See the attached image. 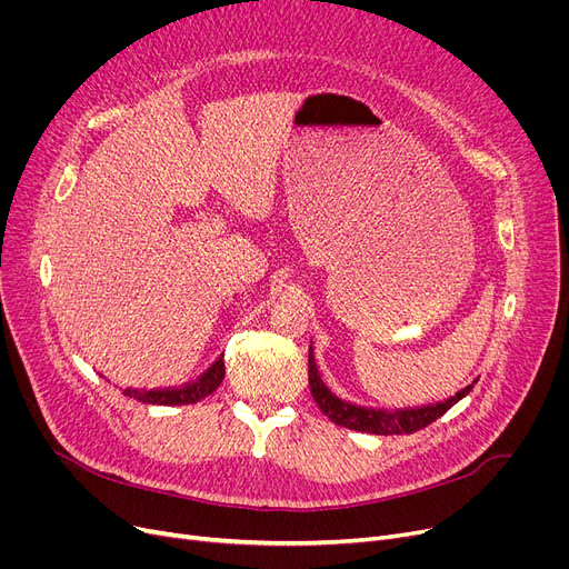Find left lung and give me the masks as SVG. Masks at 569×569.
Instances as JSON below:
<instances>
[{
    "label": "left lung",
    "instance_id": "8db88e82",
    "mask_svg": "<svg viewBox=\"0 0 569 569\" xmlns=\"http://www.w3.org/2000/svg\"><path fill=\"white\" fill-rule=\"evenodd\" d=\"M475 385V382H472ZM472 385L463 387V390L447 401H440L436 406H422V408H408V410H376V408H365V406H355L348 401H341L335 397L327 385L322 382L316 360H313V348L309 350V387H311V397L322 410V415L330 417V420L339 427L352 429V431H362V433H376V436H399V433H415L431 422H436L438 417H442L447 410H450L457 401H461L470 390Z\"/></svg>",
    "mask_w": 569,
    "mask_h": 569
}]
</instances>
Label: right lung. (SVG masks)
<instances>
[{
  "instance_id": "add662e5",
  "label": "right lung",
  "mask_w": 569,
  "mask_h": 569,
  "mask_svg": "<svg viewBox=\"0 0 569 569\" xmlns=\"http://www.w3.org/2000/svg\"><path fill=\"white\" fill-rule=\"evenodd\" d=\"M223 376H226V365H223V357H219V360L193 382H187L182 387H166V390H133V387H127L124 395L142 403H154V406L198 403L200 399L209 397L217 390Z\"/></svg>"
}]
</instances>
